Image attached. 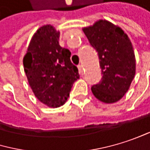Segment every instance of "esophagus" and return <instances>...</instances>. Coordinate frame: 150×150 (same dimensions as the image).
Returning <instances> with one entry per match:
<instances>
[{
    "mask_svg": "<svg viewBox=\"0 0 150 150\" xmlns=\"http://www.w3.org/2000/svg\"><path fill=\"white\" fill-rule=\"evenodd\" d=\"M78 67L79 73L83 74V66L82 64H80V65H78V67Z\"/></svg>",
    "mask_w": 150,
    "mask_h": 150,
    "instance_id": "1",
    "label": "esophagus"
}]
</instances>
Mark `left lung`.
I'll return each mask as SVG.
<instances>
[{"label": "left lung", "instance_id": "1", "mask_svg": "<svg viewBox=\"0 0 150 150\" xmlns=\"http://www.w3.org/2000/svg\"><path fill=\"white\" fill-rule=\"evenodd\" d=\"M83 30L98 52L103 74L101 82L93 85L91 91L103 103H115L127 92L135 76L132 43L120 27L106 20H98Z\"/></svg>", "mask_w": 150, "mask_h": 150}]
</instances>
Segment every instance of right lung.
Masks as SVG:
<instances>
[{"mask_svg": "<svg viewBox=\"0 0 150 150\" xmlns=\"http://www.w3.org/2000/svg\"><path fill=\"white\" fill-rule=\"evenodd\" d=\"M59 31L50 24L32 36L23 57L24 72L35 97L48 107L63 105L80 76L70 60L71 52L59 44Z\"/></svg>", "mask_w": 150, "mask_h": 150, "instance_id": "1", "label": "right lung"}]
</instances>
